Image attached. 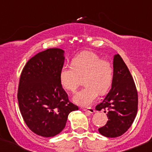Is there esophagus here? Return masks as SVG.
I'll return each instance as SVG.
<instances>
[{
	"instance_id": "1",
	"label": "esophagus",
	"mask_w": 152,
	"mask_h": 152,
	"mask_svg": "<svg viewBox=\"0 0 152 152\" xmlns=\"http://www.w3.org/2000/svg\"><path fill=\"white\" fill-rule=\"evenodd\" d=\"M83 110L86 113H90V114H93L95 113V110L93 108H88V109H83Z\"/></svg>"
}]
</instances>
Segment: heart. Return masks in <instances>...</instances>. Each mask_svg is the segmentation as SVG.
<instances>
[{
    "label": "heart",
    "mask_w": 152,
    "mask_h": 152,
    "mask_svg": "<svg viewBox=\"0 0 152 152\" xmlns=\"http://www.w3.org/2000/svg\"><path fill=\"white\" fill-rule=\"evenodd\" d=\"M113 68L108 60L90 51L79 53L72 59V66L65 65L61 68L59 80L62 87L75 92L82 84L86 87L78 92L73 102L78 105L88 107L99 94H104L113 82Z\"/></svg>",
    "instance_id": "obj_1"
}]
</instances>
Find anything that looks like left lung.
<instances>
[{
	"instance_id": "obj_1",
	"label": "left lung",
	"mask_w": 152,
	"mask_h": 152,
	"mask_svg": "<svg viewBox=\"0 0 152 152\" xmlns=\"http://www.w3.org/2000/svg\"><path fill=\"white\" fill-rule=\"evenodd\" d=\"M137 92L133 78L119 54L113 56V77L110 92L97 110H107L105 126L99 129L107 137H117L124 134L134 121L137 113Z\"/></svg>"
}]
</instances>
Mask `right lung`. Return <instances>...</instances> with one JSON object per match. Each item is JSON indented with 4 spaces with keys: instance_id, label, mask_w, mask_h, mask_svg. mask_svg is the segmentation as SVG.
Instances as JSON below:
<instances>
[{
    "instance_id": "obj_1",
    "label": "right lung",
    "mask_w": 152,
    "mask_h": 152,
    "mask_svg": "<svg viewBox=\"0 0 152 152\" xmlns=\"http://www.w3.org/2000/svg\"><path fill=\"white\" fill-rule=\"evenodd\" d=\"M65 51L49 48L30 59L20 79L18 99L24 121L35 134L50 137L66 125L69 113L79 110L69 102L59 80Z\"/></svg>"
}]
</instances>
